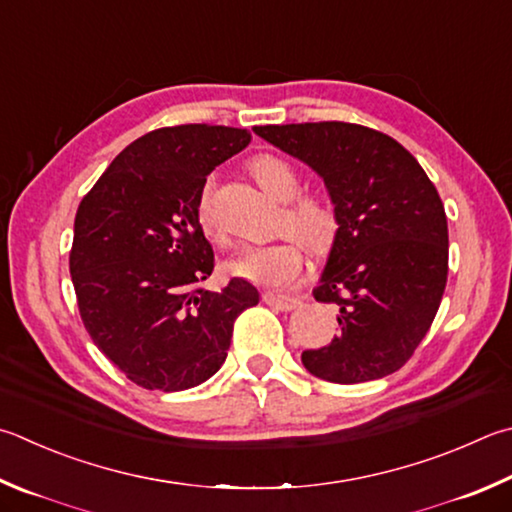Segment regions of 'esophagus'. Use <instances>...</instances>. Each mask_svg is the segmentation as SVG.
<instances>
[{
  "label": "esophagus",
  "instance_id": "esophagus-1",
  "mask_svg": "<svg viewBox=\"0 0 512 512\" xmlns=\"http://www.w3.org/2000/svg\"><path fill=\"white\" fill-rule=\"evenodd\" d=\"M264 302L268 306H273L277 311H293L297 306L302 304L300 297H293V295H277V293H264Z\"/></svg>",
  "mask_w": 512,
  "mask_h": 512
}]
</instances>
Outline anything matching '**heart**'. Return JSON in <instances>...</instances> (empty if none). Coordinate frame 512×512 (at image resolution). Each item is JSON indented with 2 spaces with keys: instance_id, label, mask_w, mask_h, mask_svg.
Wrapping results in <instances>:
<instances>
[{
  "instance_id": "1",
  "label": "heart",
  "mask_w": 512,
  "mask_h": 512,
  "mask_svg": "<svg viewBox=\"0 0 512 512\" xmlns=\"http://www.w3.org/2000/svg\"><path fill=\"white\" fill-rule=\"evenodd\" d=\"M250 172L264 192L271 194L275 201L286 203L280 217V232L300 240L311 253H324L333 246L340 228L338 210L322 194H300L302 176L291 161L268 152L257 154L250 161ZM212 197H215V176H208L199 192L197 217L203 232L219 239L215 215H212ZM299 245L293 239H284L271 246L248 248L228 259L226 268L241 280L259 286H291L304 271V250Z\"/></svg>"
}]
</instances>
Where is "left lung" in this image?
I'll use <instances>...</instances> for the list:
<instances>
[{
    "label": "left lung",
    "mask_w": 512,
    "mask_h": 512,
    "mask_svg": "<svg viewBox=\"0 0 512 512\" xmlns=\"http://www.w3.org/2000/svg\"><path fill=\"white\" fill-rule=\"evenodd\" d=\"M322 176L340 228L313 297L340 333L302 365L329 383L394 374L430 331L448 282V219L434 183L392 136L353 123L255 127Z\"/></svg>",
    "instance_id": "obj_1"
}]
</instances>
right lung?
<instances>
[{
    "label": "right lung",
    "instance_id": "right-lung-1",
    "mask_svg": "<svg viewBox=\"0 0 512 512\" xmlns=\"http://www.w3.org/2000/svg\"><path fill=\"white\" fill-rule=\"evenodd\" d=\"M248 129L161 127L120 152L82 199L69 255L94 345L145 389L183 392L215 376L232 324L259 302L232 277L206 291L215 253L197 217L206 176L250 143Z\"/></svg>",
    "mask_w": 512,
    "mask_h": 512
}]
</instances>
